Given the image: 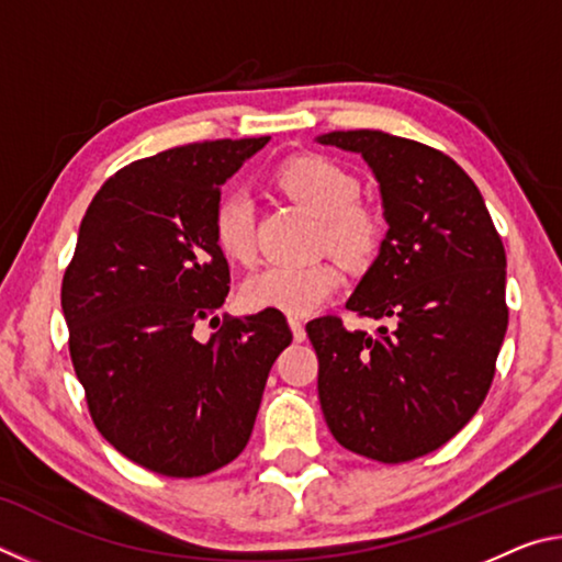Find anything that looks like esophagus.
<instances>
[{"label": "esophagus", "mask_w": 562, "mask_h": 562, "mask_svg": "<svg viewBox=\"0 0 562 562\" xmlns=\"http://www.w3.org/2000/svg\"><path fill=\"white\" fill-rule=\"evenodd\" d=\"M288 319H290V329H292V337H294V341H304V337H307V331H304L302 319H300V317H294V315H290Z\"/></svg>", "instance_id": "34e87169"}]
</instances>
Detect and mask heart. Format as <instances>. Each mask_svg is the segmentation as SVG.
Instances as JSON below:
<instances>
[{
  "mask_svg": "<svg viewBox=\"0 0 562 562\" xmlns=\"http://www.w3.org/2000/svg\"><path fill=\"white\" fill-rule=\"evenodd\" d=\"M278 186L292 201L322 217L325 240L331 250L351 262L369 260L382 240V221L374 211L355 203L359 180L347 168L322 156H300L280 168ZM213 233L231 260H255V205L247 193L225 195L215 207ZM345 274L331 260L310 265H272L247 278L243 302L252 310H282L288 315H310L331 294H337Z\"/></svg>",
  "mask_w": 562,
  "mask_h": 562,
  "instance_id": "b5f03b06",
  "label": "heart"
}]
</instances>
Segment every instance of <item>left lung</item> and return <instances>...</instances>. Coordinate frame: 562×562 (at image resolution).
Segmentation results:
<instances>
[{
    "mask_svg": "<svg viewBox=\"0 0 562 562\" xmlns=\"http://www.w3.org/2000/svg\"><path fill=\"white\" fill-rule=\"evenodd\" d=\"M317 144L372 168L389 231L347 307L376 335L319 317L322 414L345 449L402 463L439 449L486 398L506 337V250L481 190L436 148L392 133L329 131Z\"/></svg>",
    "mask_w": 562,
    "mask_h": 562,
    "instance_id": "1",
    "label": "left lung"
}]
</instances>
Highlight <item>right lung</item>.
<instances>
[{
    "label": "right lung",
    "instance_id": "1",
    "mask_svg": "<svg viewBox=\"0 0 562 562\" xmlns=\"http://www.w3.org/2000/svg\"><path fill=\"white\" fill-rule=\"evenodd\" d=\"M262 138L205 140L133 160L79 227L61 310L97 429L148 471L193 479L250 441L265 382L292 341L278 310L223 319L231 270L215 240L221 188Z\"/></svg>",
    "mask_w": 562,
    "mask_h": 562
}]
</instances>
